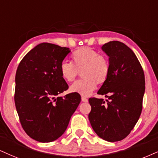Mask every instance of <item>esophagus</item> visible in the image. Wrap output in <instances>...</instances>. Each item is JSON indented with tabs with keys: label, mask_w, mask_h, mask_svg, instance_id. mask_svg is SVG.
Returning a JSON list of instances; mask_svg holds the SVG:
<instances>
[{
	"label": "esophagus",
	"mask_w": 158,
	"mask_h": 158,
	"mask_svg": "<svg viewBox=\"0 0 158 158\" xmlns=\"http://www.w3.org/2000/svg\"><path fill=\"white\" fill-rule=\"evenodd\" d=\"M81 100H82L83 102H88V99H87L86 97H81Z\"/></svg>",
	"instance_id": "34e87169"
}]
</instances>
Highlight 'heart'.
<instances>
[{
  "label": "heart",
  "mask_w": 158,
  "mask_h": 158,
  "mask_svg": "<svg viewBox=\"0 0 158 158\" xmlns=\"http://www.w3.org/2000/svg\"><path fill=\"white\" fill-rule=\"evenodd\" d=\"M72 62L63 61L59 72L67 83H72L81 74L82 79L70 86L72 92L88 96L94 90L97 83L102 85L108 81L110 64L106 56L88 47H82L71 55Z\"/></svg>",
  "instance_id": "b5f03b06"
}]
</instances>
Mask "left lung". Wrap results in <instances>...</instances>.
Here are the masks:
<instances>
[{
	"instance_id": "8db88e82",
	"label": "left lung",
	"mask_w": 158,
	"mask_h": 158,
	"mask_svg": "<svg viewBox=\"0 0 158 158\" xmlns=\"http://www.w3.org/2000/svg\"><path fill=\"white\" fill-rule=\"evenodd\" d=\"M109 56L110 72L108 81L97 94L108 98L91 97L89 118L101 139L115 142L125 139L141 116L145 91L143 68L133 50L118 41L103 44Z\"/></svg>"
}]
</instances>
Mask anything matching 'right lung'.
Here are the masks:
<instances>
[{"label":"right lung","mask_w":158,"mask_h":158,"mask_svg":"<svg viewBox=\"0 0 158 158\" xmlns=\"http://www.w3.org/2000/svg\"><path fill=\"white\" fill-rule=\"evenodd\" d=\"M69 48L41 43L19 62L15 75V102L27 135L47 143L62 135L81 100L78 93L58 95L69 89L61 77L60 64Z\"/></svg>","instance_id":"obj_1"}]
</instances>
